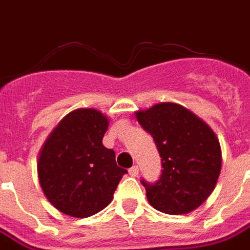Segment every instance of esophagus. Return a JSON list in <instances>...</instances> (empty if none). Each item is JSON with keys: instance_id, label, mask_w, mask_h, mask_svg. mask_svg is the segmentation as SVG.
<instances>
[{"instance_id": "34e87169", "label": "esophagus", "mask_w": 250, "mask_h": 250, "mask_svg": "<svg viewBox=\"0 0 250 250\" xmlns=\"http://www.w3.org/2000/svg\"><path fill=\"white\" fill-rule=\"evenodd\" d=\"M128 173H130L131 177H136V175L139 174V168H138V166H132V167L128 170Z\"/></svg>"}]
</instances>
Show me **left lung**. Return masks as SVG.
<instances>
[{"mask_svg": "<svg viewBox=\"0 0 250 250\" xmlns=\"http://www.w3.org/2000/svg\"><path fill=\"white\" fill-rule=\"evenodd\" d=\"M135 118L150 132L162 158L157 184L142 181L148 202L166 214L193 211L213 193L222 165L220 141L210 125L177 103L139 109Z\"/></svg>", "mask_w": 250, "mask_h": 250, "instance_id": "1", "label": "left lung"}]
</instances>
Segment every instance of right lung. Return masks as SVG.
Returning <instances> with one entry per match:
<instances>
[{
    "mask_svg": "<svg viewBox=\"0 0 250 250\" xmlns=\"http://www.w3.org/2000/svg\"><path fill=\"white\" fill-rule=\"evenodd\" d=\"M108 118L95 108H77L52 130L39 152L37 174L46 199L62 213L85 218L114 198L127 170L104 147Z\"/></svg>",
    "mask_w": 250,
    "mask_h": 250,
    "instance_id": "right-lung-1",
    "label": "right lung"
}]
</instances>
